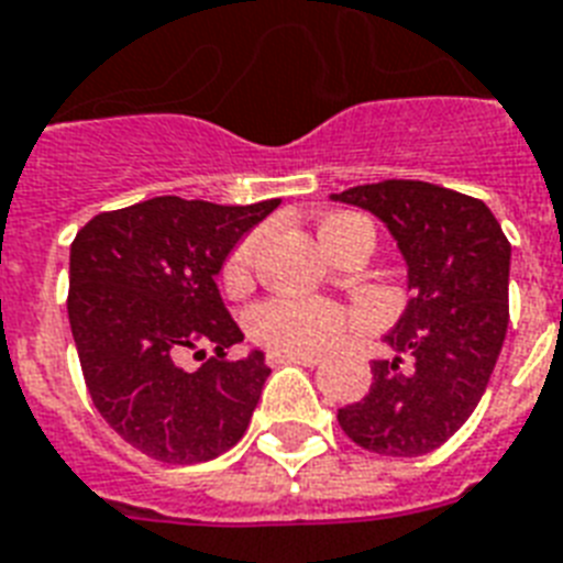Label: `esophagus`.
I'll return each mask as SVG.
<instances>
[{"mask_svg": "<svg viewBox=\"0 0 563 563\" xmlns=\"http://www.w3.org/2000/svg\"><path fill=\"white\" fill-rule=\"evenodd\" d=\"M268 362L272 365H289V362H295V365H318L321 362V353H286V351H272L268 353Z\"/></svg>", "mask_w": 563, "mask_h": 563, "instance_id": "34e87169", "label": "esophagus"}]
</instances>
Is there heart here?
<instances>
[{
    "instance_id": "heart-1",
    "label": "heart",
    "mask_w": 563,
    "mask_h": 563,
    "mask_svg": "<svg viewBox=\"0 0 563 563\" xmlns=\"http://www.w3.org/2000/svg\"><path fill=\"white\" fill-rule=\"evenodd\" d=\"M351 221L360 219L356 216H330V219L321 221V228H318L321 245H330L339 236V230L347 228ZM260 245H263V233L256 230L247 239H242L236 251L230 254L228 265H224L228 291H245L251 286ZM344 330H347V312L330 303V300L272 298L251 312V333H254L256 342H263L272 351H324V347L342 339Z\"/></svg>"
}]
</instances>
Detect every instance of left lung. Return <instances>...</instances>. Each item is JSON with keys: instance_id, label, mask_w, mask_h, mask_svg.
Here are the masks:
<instances>
[{"instance_id": "obj_1", "label": "left lung", "mask_w": 563, "mask_h": 563, "mask_svg": "<svg viewBox=\"0 0 563 563\" xmlns=\"http://www.w3.org/2000/svg\"><path fill=\"white\" fill-rule=\"evenodd\" d=\"M383 221L411 298L383 342L368 394L339 409L344 435L379 455L432 453L479 406L508 330L511 245L485 201L423 180L330 195Z\"/></svg>"}]
</instances>
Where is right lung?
<instances>
[{"mask_svg":"<svg viewBox=\"0 0 563 563\" xmlns=\"http://www.w3.org/2000/svg\"><path fill=\"white\" fill-rule=\"evenodd\" d=\"M280 198L221 207L163 195L87 221L69 247V327L96 409L157 462L195 464L245 435L272 374L263 351L224 360L245 335L216 277ZM217 356L187 372L179 360Z\"/></svg>","mask_w":563,"mask_h":563,"instance_id":"right-lung-1","label":"right lung"}]
</instances>
